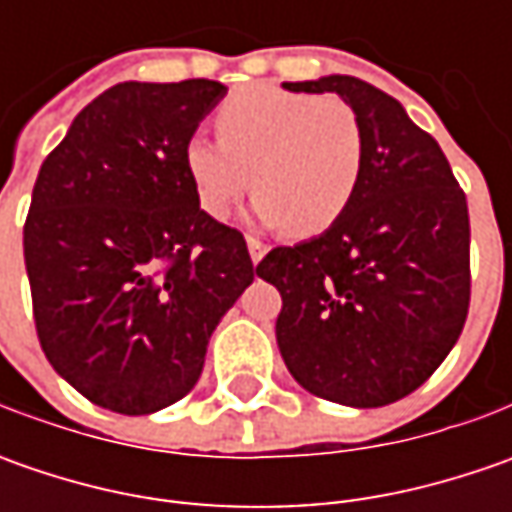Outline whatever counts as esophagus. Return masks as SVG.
Returning a JSON list of instances; mask_svg holds the SVG:
<instances>
[{"label":"esophagus","instance_id":"34e87169","mask_svg":"<svg viewBox=\"0 0 512 512\" xmlns=\"http://www.w3.org/2000/svg\"><path fill=\"white\" fill-rule=\"evenodd\" d=\"M247 250H250V259H253V265H259V262L265 259L267 245L265 242H259V239H253V236H247Z\"/></svg>","mask_w":512,"mask_h":512}]
</instances>
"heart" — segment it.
Returning a JSON list of instances; mask_svg holds the SVG:
<instances>
[{
    "label": "heart",
    "mask_w": 512,
    "mask_h": 512,
    "mask_svg": "<svg viewBox=\"0 0 512 512\" xmlns=\"http://www.w3.org/2000/svg\"><path fill=\"white\" fill-rule=\"evenodd\" d=\"M216 133L185 145L187 179L213 219H225L253 185L256 219L307 239L336 225L356 196L364 130L339 99L250 85L219 108Z\"/></svg>",
    "instance_id": "heart-1"
}]
</instances>
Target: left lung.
<instances>
[{
  "mask_svg": "<svg viewBox=\"0 0 512 512\" xmlns=\"http://www.w3.org/2000/svg\"><path fill=\"white\" fill-rule=\"evenodd\" d=\"M336 93L364 130L362 179L344 216L256 273L282 293L276 342L313 396L384 407L422 387L462 336L470 307V216L439 142L356 76L285 82Z\"/></svg>",
  "mask_w": 512,
  "mask_h": 512,
  "instance_id": "8db88e82",
  "label": "left lung"
}]
</instances>
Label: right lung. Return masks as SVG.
Returning a JSON list of instances; mask_svg holds the SVG:
<instances>
[{"label": "right lung", "mask_w": 512, "mask_h": 512, "mask_svg": "<svg viewBox=\"0 0 512 512\" xmlns=\"http://www.w3.org/2000/svg\"><path fill=\"white\" fill-rule=\"evenodd\" d=\"M225 93L213 79L113 85L36 176L22 236L36 336L53 370L113 413L187 396L256 276L245 236L207 216L185 170Z\"/></svg>", "instance_id": "obj_1"}]
</instances>
